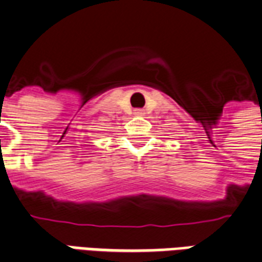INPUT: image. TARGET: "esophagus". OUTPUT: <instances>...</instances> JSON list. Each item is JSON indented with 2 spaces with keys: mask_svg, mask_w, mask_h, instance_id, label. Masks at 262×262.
I'll return each mask as SVG.
<instances>
[{
  "mask_svg": "<svg viewBox=\"0 0 262 262\" xmlns=\"http://www.w3.org/2000/svg\"><path fill=\"white\" fill-rule=\"evenodd\" d=\"M135 115L143 116L144 115V111H143V110H135Z\"/></svg>",
  "mask_w": 262,
  "mask_h": 262,
  "instance_id": "esophagus-1",
  "label": "esophagus"
}]
</instances>
